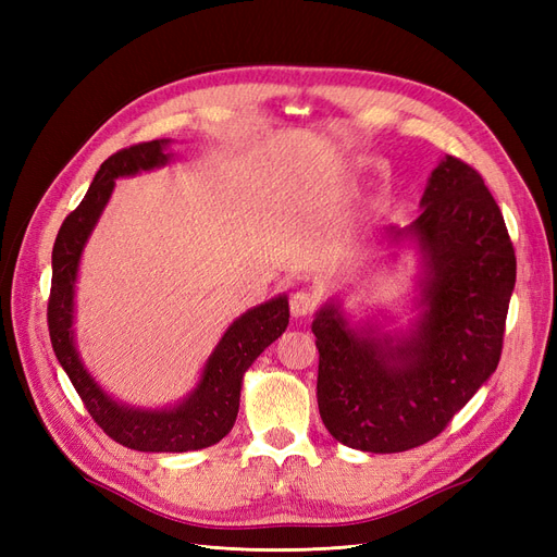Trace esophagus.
I'll list each match as a JSON object with an SVG mask.
<instances>
[{"label": "esophagus", "mask_w": 557, "mask_h": 557, "mask_svg": "<svg viewBox=\"0 0 557 557\" xmlns=\"http://www.w3.org/2000/svg\"><path fill=\"white\" fill-rule=\"evenodd\" d=\"M318 305V299L313 293L309 290H297L293 297H290V313L295 318H305V315H311L313 309Z\"/></svg>", "instance_id": "esophagus-1"}]
</instances>
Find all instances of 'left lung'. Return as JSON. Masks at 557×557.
I'll use <instances>...</instances> for the list:
<instances>
[{
  "label": "left lung",
  "mask_w": 557,
  "mask_h": 557,
  "mask_svg": "<svg viewBox=\"0 0 557 557\" xmlns=\"http://www.w3.org/2000/svg\"><path fill=\"white\" fill-rule=\"evenodd\" d=\"M423 213L387 227L423 252L420 313L411 334L352 330L334 305L315 313L318 409L336 442L401 453L442 434L497 369L516 285V252L495 197L467 162L432 172Z\"/></svg>",
  "instance_id": "1"
}]
</instances>
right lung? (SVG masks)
Returning a JSON list of instances; mask_svg holds the SVG:
<instances>
[{"label":"right lung","instance_id":"right-lung-1","mask_svg":"<svg viewBox=\"0 0 557 557\" xmlns=\"http://www.w3.org/2000/svg\"><path fill=\"white\" fill-rule=\"evenodd\" d=\"M170 139L117 150L102 162L81 205L64 218L53 246V281L48 297V332L55 358L74 383L95 423L113 442L144 453H185L213 446L232 430L239 413L242 381L260 352L288 327V297L278 295L234 320L213 348L195 391L178 407L132 409L111 399L83 367L74 346V283L83 246L102 215L115 178L156 170L172 156Z\"/></svg>","mask_w":557,"mask_h":557}]
</instances>
